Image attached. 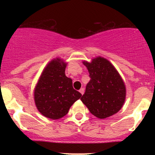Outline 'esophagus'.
<instances>
[{
  "mask_svg": "<svg viewBox=\"0 0 155 155\" xmlns=\"http://www.w3.org/2000/svg\"><path fill=\"white\" fill-rule=\"evenodd\" d=\"M79 92H80L82 94H84V88H81L80 90H79Z\"/></svg>",
  "mask_w": 155,
  "mask_h": 155,
  "instance_id": "1",
  "label": "esophagus"
}]
</instances>
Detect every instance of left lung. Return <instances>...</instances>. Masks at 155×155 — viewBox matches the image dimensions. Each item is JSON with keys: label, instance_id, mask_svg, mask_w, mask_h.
<instances>
[{"label": "left lung", "instance_id": "8db88e82", "mask_svg": "<svg viewBox=\"0 0 155 155\" xmlns=\"http://www.w3.org/2000/svg\"><path fill=\"white\" fill-rule=\"evenodd\" d=\"M82 63L88 70L91 80L81 101L97 118L104 119L115 115L126 98L125 84L118 70L101 56Z\"/></svg>", "mask_w": 155, "mask_h": 155}]
</instances>
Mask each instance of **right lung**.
<instances>
[{"instance_id": "1", "label": "right lung", "mask_w": 155, "mask_h": 155, "mask_svg": "<svg viewBox=\"0 0 155 155\" xmlns=\"http://www.w3.org/2000/svg\"><path fill=\"white\" fill-rule=\"evenodd\" d=\"M67 64L60 58L52 59L43 69L34 87L37 109L48 118L57 120L63 118L82 96L73 87L72 79L65 75Z\"/></svg>"}]
</instances>
